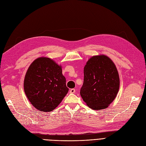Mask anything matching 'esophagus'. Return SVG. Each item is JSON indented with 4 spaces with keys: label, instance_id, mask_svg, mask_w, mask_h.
I'll use <instances>...</instances> for the list:
<instances>
[{
    "label": "esophagus",
    "instance_id": "esophagus-1",
    "mask_svg": "<svg viewBox=\"0 0 146 146\" xmlns=\"http://www.w3.org/2000/svg\"><path fill=\"white\" fill-rule=\"evenodd\" d=\"M69 92L71 94H74L75 92V89H71V90H70Z\"/></svg>",
    "mask_w": 146,
    "mask_h": 146
}]
</instances>
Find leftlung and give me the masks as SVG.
I'll list each match as a JSON object with an SVG mask.
<instances>
[{"instance_id":"8db88e82","label":"left lung","mask_w":146,"mask_h":146,"mask_svg":"<svg viewBox=\"0 0 146 146\" xmlns=\"http://www.w3.org/2000/svg\"><path fill=\"white\" fill-rule=\"evenodd\" d=\"M119 87L118 72L108 57L90 58L84 68V82L80 95L88 106L94 110L106 109L116 97Z\"/></svg>"}]
</instances>
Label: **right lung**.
<instances>
[{
	"mask_svg": "<svg viewBox=\"0 0 146 146\" xmlns=\"http://www.w3.org/2000/svg\"><path fill=\"white\" fill-rule=\"evenodd\" d=\"M24 90L34 108L50 112L61 103L69 89L61 66L51 59L40 57L29 67L24 80Z\"/></svg>",
	"mask_w": 146,
	"mask_h": 146,
	"instance_id": "obj_1",
	"label": "right lung"
}]
</instances>
